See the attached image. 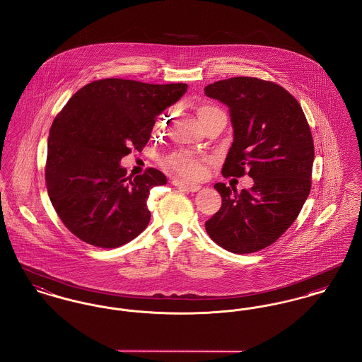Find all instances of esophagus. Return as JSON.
<instances>
[{
  "label": "esophagus",
  "mask_w": 362,
  "mask_h": 362,
  "mask_svg": "<svg viewBox=\"0 0 362 362\" xmlns=\"http://www.w3.org/2000/svg\"><path fill=\"white\" fill-rule=\"evenodd\" d=\"M173 185L176 187H179L180 190H185L187 192H198L201 189V186L198 183H192V182H182V180H176L173 182Z\"/></svg>",
  "instance_id": "esophagus-1"
}]
</instances>
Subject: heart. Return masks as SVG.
I'll return each instance as SVG.
<instances>
[{
  "label": "heart",
  "instance_id": "heart-1",
  "mask_svg": "<svg viewBox=\"0 0 362 362\" xmlns=\"http://www.w3.org/2000/svg\"><path fill=\"white\" fill-rule=\"evenodd\" d=\"M214 113H218L214 107H208V105L201 107V115L205 116V117H209V116H212ZM170 163H172L175 170L180 172V173H186V175H190L198 167L197 160L192 157V156H189V154H177V156H175L172 158Z\"/></svg>",
  "mask_w": 362,
  "mask_h": 362
}]
</instances>
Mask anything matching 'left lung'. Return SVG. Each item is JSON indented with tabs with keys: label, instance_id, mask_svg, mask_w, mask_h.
Returning a JSON list of instances; mask_svg holds the SVG:
<instances>
[{
	"label": "left lung",
	"instance_id": "1",
	"mask_svg": "<svg viewBox=\"0 0 362 362\" xmlns=\"http://www.w3.org/2000/svg\"><path fill=\"white\" fill-rule=\"evenodd\" d=\"M205 94L230 107L234 142L223 176L255 180L240 192L214 185L223 202L205 228L223 249L255 253L287 231L310 192L312 131L297 100L274 82L236 76L206 86Z\"/></svg>",
	"mask_w": 362,
	"mask_h": 362
}]
</instances>
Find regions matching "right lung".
<instances>
[{"label": "right lung", "instance_id": "right-lung-1", "mask_svg": "<svg viewBox=\"0 0 362 362\" xmlns=\"http://www.w3.org/2000/svg\"><path fill=\"white\" fill-rule=\"evenodd\" d=\"M187 90L186 83L149 85L107 78L78 90L49 131L45 182L65 227L88 245H126L149 224L151 187L165 185L149 168L126 176L120 160L144 149L157 116Z\"/></svg>", "mask_w": 362, "mask_h": 362}]
</instances>
